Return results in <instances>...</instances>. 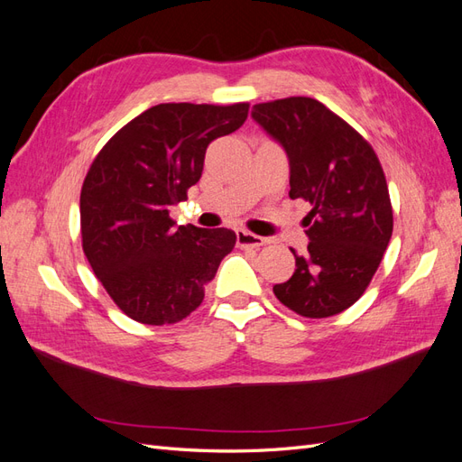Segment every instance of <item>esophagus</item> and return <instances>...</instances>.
<instances>
[{
    "mask_svg": "<svg viewBox=\"0 0 462 462\" xmlns=\"http://www.w3.org/2000/svg\"><path fill=\"white\" fill-rule=\"evenodd\" d=\"M235 235H236V245H239L241 248H248V246L250 248H258V246L268 243V239H263V236L250 233L246 229H236Z\"/></svg>",
    "mask_w": 462,
    "mask_h": 462,
    "instance_id": "esophagus-1",
    "label": "esophagus"
}]
</instances>
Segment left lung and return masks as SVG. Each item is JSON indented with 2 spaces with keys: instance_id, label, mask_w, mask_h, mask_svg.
<instances>
[{
  "instance_id": "left-lung-1",
  "label": "left lung",
  "mask_w": 462,
  "mask_h": 462,
  "mask_svg": "<svg viewBox=\"0 0 462 462\" xmlns=\"http://www.w3.org/2000/svg\"><path fill=\"white\" fill-rule=\"evenodd\" d=\"M253 119L289 160V197L312 204L309 248L273 287L287 309L328 318L353 306L370 285L393 233L385 175L372 146L314 97L256 104Z\"/></svg>"
}]
</instances>
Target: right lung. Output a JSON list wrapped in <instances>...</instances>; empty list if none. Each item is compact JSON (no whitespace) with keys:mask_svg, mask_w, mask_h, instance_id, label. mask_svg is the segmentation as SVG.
<instances>
[{"mask_svg":"<svg viewBox=\"0 0 462 462\" xmlns=\"http://www.w3.org/2000/svg\"><path fill=\"white\" fill-rule=\"evenodd\" d=\"M248 104H160L109 138L80 190L82 250L129 318L175 324L236 241L231 229L175 226L170 208L199 183L208 144L246 121Z\"/></svg>","mask_w":462,"mask_h":462,"instance_id":"1","label":"right lung"}]
</instances>
